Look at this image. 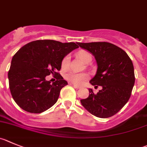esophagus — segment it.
Listing matches in <instances>:
<instances>
[{"mask_svg":"<svg viewBox=\"0 0 147 147\" xmlns=\"http://www.w3.org/2000/svg\"><path fill=\"white\" fill-rule=\"evenodd\" d=\"M72 86H73V87L75 88H76V89H80V86H76V85H75V84H72Z\"/></svg>","mask_w":147,"mask_h":147,"instance_id":"1","label":"esophagus"}]
</instances>
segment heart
<instances>
[{
	"instance_id": "obj_1",
	"label": "heart",
	"mask_w": 147,
	"mask_h": 147,
	"mask_svg": "<svg viewBox=\"0 0 147 147\" xmlns=\"http://www.w3.org/2000/svg\"><path fill=\"white\" fill-rule=\"evenodd\" d=\"M78 57L82 61L86 63H88L90 60L91 61V59H92V57H91L90 53H88V51H81L78 52ZM69 61H70V57L69 55H67L66 57L63 58L62 61H61L62 69H66L69 67ZM64 77L68 81L71 82V83H74L75 85H82L88 79V76L86 74L77 73V72H72V71H69V72H67Z\"/></svg>"
}]
</instances>
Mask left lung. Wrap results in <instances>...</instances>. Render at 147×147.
<instances>
[{
	"label": "left lung",
	"instance_id": "8db88e82",
	"mask_svg": "<svg viewBox=\"0 0 147 147\" xmlns=\"http://www.w3.org/2000/svg\"><path fill=\"white\" fill-rule=\"evenodd\" d=\"M78 44L95 57L98 68L90 83L95 87H102L97 94L89 89L88 97L81 99L80 102L96 117H112L125 105L131 97L135 83L132 61L125 51L110 42H78Z\"/></svg>",
	"mask_w": 147,
	"mask_h": 147
}]
</instances>
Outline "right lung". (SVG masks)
<instances>
[{"mask_svg": "<svg viewBox=\"0 0 147 147\" xmlns=\"http://www.w3.org/2000/svg\"><path fill=\"white\" fill-rule=\"evenodd\" d=\"M79 46L75 42L38 40L24 45L13 57L8 73L15 102L30 113H41L57 102L60 90L68 83L57 71L63 58ZM51 74L57 80H45Z\"/></svg>", "mask_w": 147, "mask_h": 147, "instance_id": "obj_1", "label": "right lung"}]
</instances>
